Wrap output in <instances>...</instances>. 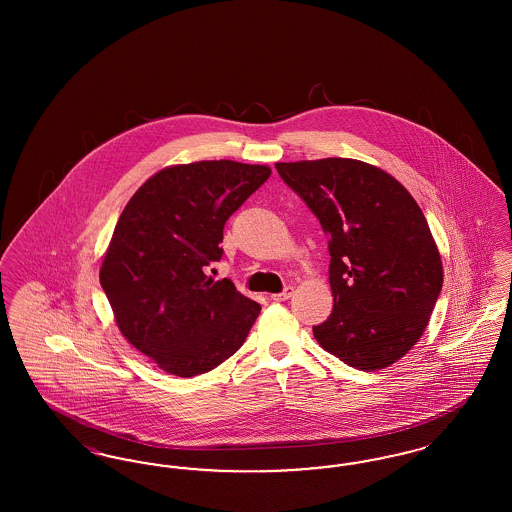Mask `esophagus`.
Returning <instances> with one entry per match:
<instances>
[{
	"label": "esophagus",
	"mask_w": 512,
	"mask_h": 512,
	"mask_svg": "<svg viewBox=\"0 0 512 512\" xmlns=\"http://www.w3.org/2000/svg\"><path fill=\"white\" fill-rule=\"evenodd\" d=\"M292 295H293L292 286H286V288H284V290H282V292L272 293V295H270V299H272V301H286V299H290V297H292Z\"/></svg>",
	"instance_id": "obj_1"
}]
</instances>
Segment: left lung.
Instances as JSON below:
<instances>
[{
  "label": "left lung",
  "instance_id": "8db88e82",
  "mask_svg": "<svg viewBox=\"0 0 512 512\" xmlns=\"http://www.w3.org/2000/svg\"><path fill=\"white\" fill-rule=\"evenodd\" d=\"M328 236L332 315L313 326L345 365L399 361L428 326L443 268L426 217L388 172L355 159L276 163Z\"/></svg>",
  "mask_w": 512,
  "mask_h": 512
}]
</instances>
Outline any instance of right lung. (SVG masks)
Instances as JSON below:
<instances>
[{
	"instance_id": "obj_1",
	"label": "right lung",
	"mask_w": 512,
	"mask_h": 512,
	"mask_svg": "<svg viewBox=\"0 0 512 512\" xmlns=\"http://www.w3.org/2000/svg\"><path fill=\"white\" fill-rule=\"evenodd\" d=\"M270 176L265 165L199 161L153 174L115 226L99 282L122 336L180 378L232 357L261 305L205 274L224 224Z\"/></svg>"
}]
</instances>
